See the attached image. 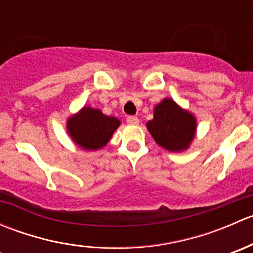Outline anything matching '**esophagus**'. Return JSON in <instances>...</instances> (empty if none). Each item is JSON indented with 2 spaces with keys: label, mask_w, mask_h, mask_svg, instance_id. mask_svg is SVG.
<instances>
[{
  "label": "esophagus",
  "mask_w": 253,
  "mask_h": 253,
  "mask_svg": "<svg viewBox=\"0 0 253 253\" xmlns=\"http://www.w3.org/2000/svg\"><path fill=\"white\" fill-rule=\"evenodd\" d=\"M127 122H128L129 125H138L139 119L137 116H128L127 117Z\"/></svg>",
  "instance_id": "obj_1"
}]
</instances>
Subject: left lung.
Listing matches in <instances>:
<instances>
[{
  "label": "left lung",
  "mask_w": 253,
  "mask_h": 253,
  "mask_svg": "<svg viewBox=\"0 0 253 253\" xmlns=\"http://www.w3.org/2000/svg\"><path fill=\"white\" fill-rule=\"evenodd\" d=\"M147 128L157 144L169 152H183L195 139L197 120L195 115L181 108L176 101L165 98L157 104Z\"/></svg>",
  "instance_id": "1"
}]
</instances>
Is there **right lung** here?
<instances>
[{
  "label": "right lung",
  "instance_id": "right-lung-1",
  "mask_svg": "<svg viewBox=\"0 0 253 253\" xmlns=\"http://www.w3.org/2000/svg\"><path fill=\"white\" fill-rule=\"evenodd\" d=\"M117 117L108 116L99 109L83 106L67 119L66 129L73 143L84 150H98L105 147L119 128Z\"/></svg>",
  "mask_w": 253,
  "mask_h": 253
}]
</instances>
